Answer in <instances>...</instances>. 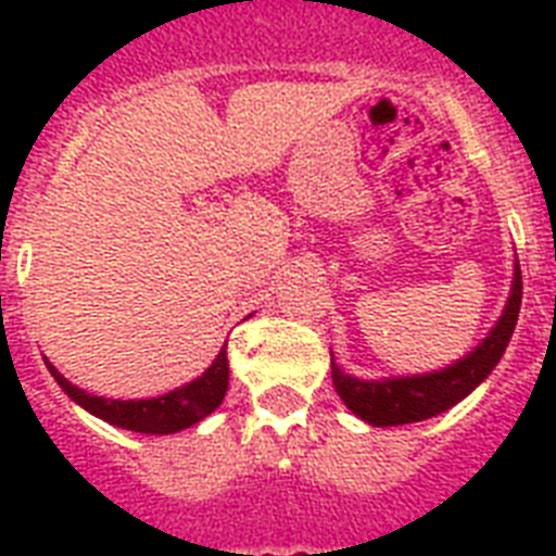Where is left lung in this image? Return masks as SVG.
<instances>
[{"instance_id": "8db88e82", "label": "left lung", "mask_w": 556, "mask_h": 556, "mask_svg": "<svg viewBox=\"0 0 556 556\" xmlns=\"http://www.w3.org/2000/svg\"><path fill=\"white\" fill-rule=\"evenodd\" d=\"M519 305H522V270H519L517 260L508 305H505V312L491 329V334L470 355L441 371L383 380L352 378L334 364V355H331V380H334L340 401L371 427L415 424L444 413L450 406H456L462 397L470 395L491 375L493 366L500 364V357L505 355L510 343V334L517 329Z\"/></svg>"}]
</instances>
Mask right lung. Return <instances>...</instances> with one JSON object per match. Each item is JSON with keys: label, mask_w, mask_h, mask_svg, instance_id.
Here are the masks:
<instances>
[{"label": "right lung", "mask_w": 556, "mask_h": 556, "mask_svg": "<svg viewBox=\"0 0 556 556\" xmlns=\"http://www.w3.org/2000/svg\"><path fill=\"white\" fill-rule=\"evenodd\" d=\"M46 366L74 404H80L83 409H89L91 415H98V418L115 424V427H124V430L132 432H150V435H169V432L187 430L192 424H199L201 418H207L225 401L227 375H230L227 346H222L210 369L201 378L185 383L181 389H173L167 395L147 397V401H109V397H98L86 392V389L74 387L72 380H65L48 361Z\"/></svg>", "instance_id": "right-lung-1"}]
</instances>
